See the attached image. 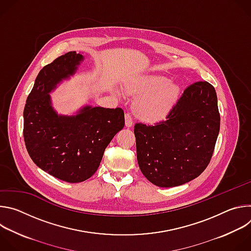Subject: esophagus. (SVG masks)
<instances>
[{"instance_id":"34e87169","label":"esophagus","mask_w":251,"mask_h":251,"mask_svg":"<svg viewBox=\"0 0 251 251\" xmlns=\"http://www.w3.org/2000/svg\"><path fill=\"white\" fill-rule=\"evenodd\" d=\"M125 125L128 128H131L133 126V120H132V117L129 113L125 114Z\"/></svg>"}]
</instances>
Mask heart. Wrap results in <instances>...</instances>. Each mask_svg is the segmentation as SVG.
Masks as SVG:
<instances>
[{"label":"heart","mask_w":251,"mask_h":251,"mask_svg":"<svg viewBox=\"0 0 251 251\" xmlns=\"http://www.w3.org/2000/svg\"><path fill=\"white\" fill-rule=\"evenodd\" d=\"M128 94L139 96L134 102V112L144 122H156L171 109L178 95V87L163 76H145L125 84Z\"/></svg>","instance_id":"heart-1"}]
</instances>
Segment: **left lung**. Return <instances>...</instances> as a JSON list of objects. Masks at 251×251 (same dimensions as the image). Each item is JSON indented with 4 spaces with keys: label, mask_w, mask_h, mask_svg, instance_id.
Listing matches in <instances>:
<instances>
[{
    "label": "left lung",
    "mask_w": 251,
    "mask_h": 251,
    "mask_svg": "<svg viewBox=\"0 0 251 251\" xmlns=\"http://www.w3.org/2000/svg\"><path fill=\"white\" fill-rule=\"evenodd\" d=\"M221 116L214 87L206 81L191 84L167 119L134 127L139 168L160 188L184 185L207 167L220 133Z\"/></svg>",
    "instance_id": "obj_1"
}]
</instances>
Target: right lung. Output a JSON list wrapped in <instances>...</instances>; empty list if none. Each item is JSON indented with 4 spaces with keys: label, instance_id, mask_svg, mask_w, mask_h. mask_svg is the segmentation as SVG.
I'll return each mask as SVG.
<instances>
[{
    "label": "right lung",
    "instance_id": "obj_1",
    "mask_svg": "<svg viewBox=\"0 0 251 251\" xmlns=\"http://www.w3.org/2000/svg\"><path fill=\"white\" fill-rule=\"evenodd\" d=\"M84 57L69 51L46 65L35 78L24 110V139L33 163L67 183H80L98 169L104 151L125 125L121 108L86 105L60 115L50 93L75 75Z\"/></svg>",
    "mask_w": 251,
    "mask_h": 251
}]
</instances>
